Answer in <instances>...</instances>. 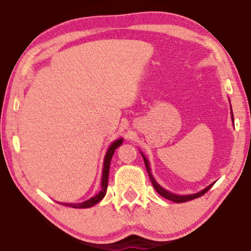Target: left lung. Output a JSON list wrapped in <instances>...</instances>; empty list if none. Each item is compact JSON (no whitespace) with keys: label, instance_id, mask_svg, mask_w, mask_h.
I'll return each instance as SVG.
<instances>
[{"label":"left lung","instance_id":"left-lung-1","mask_svg":"<svg viewBox=\"0 0 251 251\" xmlns=\"http://www.w3.org/2000/svg\"><path fill=\"white\" fill-rule=\"evenodd\" d=\"M231 117H232V120H233V116H232V115H231ZM142 156H143V158H144V161H145V166H146V169H147V172H148V175H150L151 181L152 186H154V188L156 189V192L158 193V194L160 195V196H163L164 198L168 199V201H174V202H186V201H193V199H195V198L201 197L202 195L206 194V193L208 192V190H209V189L211 188L212 185H214V184H211L210 186H208L207 188L202 189L201 192H199V193H197V194H194V195H187V196H178V195L169 193V192H167L166 189H164L163 187H160L158 184H157L156 180L154 179V177L151 176V169H150V165H148V160L146 159V157L144 156L143 154H142Z\"/></svg>","mask_w":251,"mask_h":251}]
</instances>
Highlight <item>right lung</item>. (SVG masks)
Instances as JSON below:
<instances>
[{"label":"right lung","mask_w":251,"mask_h":251,"mask_svg":"<svg viewBox=\"0 0 251 251\" xmlns=\"http://www.w3.org/2000/svg\"><path fill=\"white\" fill-rule=\"evenodd\" d=\"M123 139H117V141L114 142L110 147L108 148L107 152H106L105 159H104V168H103V176H101V189L100 192L96 195V196L92 197L88 201H84V202H79V203H62V205L65 206H70L72 208H87V207H92L96 205L97 202L100 201L101 199L104 198L105 194H106V189H107V182H108V173H109V165H110V160H112V157L114 155V151H115L116 148L122 145Z\"/></svg>","instance_id":"1"}]
</instances>
